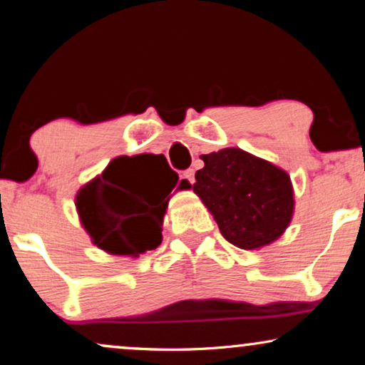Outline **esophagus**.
Masks as SVG:
<instances>
[{
	"mask_svg": "<svg viewBox=\"0 0 365 365\" xmlns=\"http://www.w3.org/2000/svg\"><path fill=\"white\" fill-rule=\"evenodd\" d=\"M182 178L187 179L191 184H194V169H186V171L182 173Z\"/></svg>",
	"mask_w": 365,
	"mask_h": 365,
	"instance_id": "obj_1",
	"label": "esophagus"
}]
</instances>
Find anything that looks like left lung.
Segmentation results:
<instances>
[{"label":"left lung","instance_id":"1","mask_svg":"<svg viewBox=\"0 0 365 365\" xmlns=\"http://www.w3.org/2000/svg\"><path fill=\"white\" fill-rule=\"evenodd\" d=\"M192 191L236 247L252 251L276 241L291 224L294 189L289 174L239 148L204 154Z\"/></svg>","mask_w":365,"mask_h":365}]
</instances>
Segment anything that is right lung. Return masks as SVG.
Here are the masks:
<instances>
[{
    "label": "right lung",
    "mask_w": 365,
    "mask_h": 365,
    "mask_svg": "<svg viewBox=\"0 0 365 365\" xmlns=\"http://www.w3.org/2000/svg\"><path fill=\"white\" fill-rule=\"evenodd\" d=\"M163 159L154 154L119 156L79 189V221L94 246L116 256L139 257L161 244L169 192L178 182L171 168L164 166L168 176L163 173Z\"/></svg>",
    "instance_id": "obj_1"
}]
</instances>
